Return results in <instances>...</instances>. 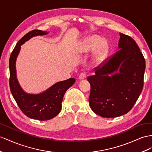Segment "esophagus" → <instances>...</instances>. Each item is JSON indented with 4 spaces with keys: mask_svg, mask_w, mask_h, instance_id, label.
I'll return each instance as SVG.
<instances>
[{
    "mask_svg": "<svg viewBox=\"0 0 152 152\" xmlns=\"http://www.w3.org/2000/svg\"><path fill=\"white\" fill-rule=\"evenodd\" d=\"M86 77H87V74L85 73V72H82L80 75L79 79L80 80H84V79L86 78Z\"/></svg>",
    "mask_w": 152,
    "mask_h": 152,
    "instance_id": "obj_1",
    "label": "esophagus"
}]
</instances>
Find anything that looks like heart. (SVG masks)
Here are the masks:
<instances>
[{
  "mask_svg": "<svg viewBox=\"0 0 152 152\" xmlns=\"http://www.w3.org/2000/svg\"><path fill=\"white\" fill-rule=\"evenodd\" d=\"M94 49L96 50L92 55V61L93 64H99L106 59L109 53V45L102 37L98 35L88 37L79 43L76 48V52L77 54H83Z\"/></svg>",
  "mask_w": 152,
  "mask_h": 152,
  "instance_id": "1",
  "label": "heart"
}]
</instances>
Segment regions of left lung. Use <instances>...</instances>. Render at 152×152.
<instances>
[{
	"mask_svg": "<svg viewBox=\"0 0 152 152\" xmlns=\"http://www.w3.org/2000/svg\"><path fill=\"white\" fill-rule=\"evenodd\" d=\"M118 49L106 63L88 77L89 105L103 118H116L129 112L143 87L145 60L133 38L119 33Z\"/></svg>",
	"mask_w": 152,
	"mask_h": 152,
	"instance_id": "8db88e82",
	"label": "left lung"
}]
</instances>
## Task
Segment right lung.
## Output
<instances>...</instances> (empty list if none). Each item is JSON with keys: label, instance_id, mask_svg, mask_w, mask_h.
Segmentation results:
<instances>
[{"label": "right lung", "instance_id": "1", "mask_svg": "<svg viewBox=\"0 0 152 152\" xmlns=\"http://www.w3.org/2000/svg\"><path fill=\"white\" fill-rule=\"evenodd\" d=\"M48 33L38 29L27 33L18 42L11 54L9 61L11 94L23 113L31 119L40 121L50 119L60 113L65 92L76 81L74 77L59 81L40 94H29L20 87L17 77L16 61L21 45L33 37L45 35Z\"/></svg>", "mask_w": 152, "mask_h": 152}]
</instances>
